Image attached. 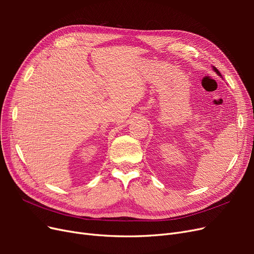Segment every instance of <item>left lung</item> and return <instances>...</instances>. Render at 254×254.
I'll list each match as a JSON object with an SVG mask.
<instances>
[{"mask_svg":"<svg viewBox=\"0 0 254 254\" xmlns=\"http://www.w3.org/2000/svg\"><path fill=\"white\" fill-rule=\"evenodd\" d=\"M213 71H214L215 73H217V75H218V76H220V77H222V76H221V74L219 73V71H218V70H217V68H216V67H215V66H213Z\"/></svg>","mask_w":254,"mask_h":254,"instance_id":"8db88e82","label":"left lung"}]
</instances>
